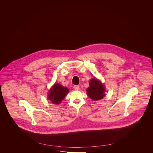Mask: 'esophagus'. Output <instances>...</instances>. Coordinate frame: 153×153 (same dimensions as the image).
Instances as JSON below:
<instances>
[{
  "label": "esophagus",
  "instance_id": "obj_1",
  "mask_svg": "<svg viewBox=\"0 0 153 153\" xmlns=\"http://www.w3.org/2000/svg\"><path fill=\"white\" fill-rule=\"evenodd\" d=\"M73 88H74V89L75 90H78L79 89V86H78V85H75V86H73Z\"/></svg>",
  "mask_w": 153,
  "mask_h": 153
}]
</instances>
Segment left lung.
<instances>
[{
    "instance_id": "obj_1",
    "label": "left lung",
    "mask_w": 153,
    "mask_h": 153,
    "mask_svg": "<svg viewBox=\"0 0 153 153\" xmlns=\"http://www.w3.org/2000/svg\"><path fill=\"white\" fill-rule=\"evenodd\" d=\"M86 92L88 97L91 100L98 101L105 96V87L101 81L94 77L90 80L89 86L86 89Z\"/></svg>"
}]
</instances>
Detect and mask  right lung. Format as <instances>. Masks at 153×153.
I'll use <instances>...</instances> for the list:
<instances>
[{"label":"right lung","mask_w":153,"mask_h":153,"mask_svg":"<svg viewBox=\"0 0 153 153\" xmlns=\"http://www.w3.org/2000/svg\"><path fill=\"white\" fill-rule=\"evenodd\" d=\"M68 92V88L59 83H55L48 91V99L52 104H60Z\"/></svg>","instance_id":"add662e5"}]
</instances>
